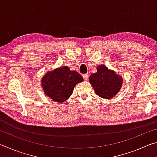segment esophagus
Here are the masks:
<instances>
[{
  "label": "esophagus",
  "mask_w": 157,
  "mask_h": 157,
  "mask_svg": "<svg viewBox=\"0 0 157 157\" xmlns=\"http://www.w3.org/2000/svg\"><path fill=\"white\" fill-rule=\"evenodd\" d=\"M82 77H83L84 80H87L89 78V75L88 74H84V75H82Z\"/></svg>",
  "instance_id": "obj_1"
}]
</instances>
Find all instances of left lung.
<instances>
[{
	"instance_id": "left-lung-1",
	"label": "left lung",
	"mask_w": 157,
	"mask_h": 157,
	"mask_svg": "<svg viewBox=\"0 0 157 157\" xmlns=\"http://www.w3.org/2000/svg\"><path fill=\"white\" fill-rule=\"evenodd\" d=\"M89 82L98 96L111 99L121 89L123 78L105 65H100L97 67V73L90 75Z\"/></svg>"
}]
</instances>
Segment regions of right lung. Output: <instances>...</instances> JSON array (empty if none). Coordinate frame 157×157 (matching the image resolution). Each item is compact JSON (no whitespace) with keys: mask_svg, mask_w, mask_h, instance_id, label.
Segmentation results:
<instances>
[{"mask_svg":"<svg viewBox=\"0 0 157 157\" xmlns=\"http://www.w3.org/2000/svg\"><path fill=\"white\" fill-rule=\"evenodd\" d=\"M84 79L68 66H61L48 71L41 79V86L48 97L57 102L66 101L73 94L74 87Z\"/></svg>","mask_w":157,"mask_h":157,"instance_id":"right-lung-1","label":"right lung"}]
</instances>
